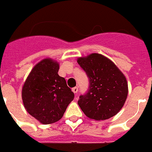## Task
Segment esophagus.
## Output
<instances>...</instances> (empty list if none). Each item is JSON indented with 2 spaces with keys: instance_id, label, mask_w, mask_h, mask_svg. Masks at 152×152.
<instances>
[{
  "instance_id": "esophagus-1",
  "label": "esophagus",
  "mask_w": 152,
  "mask_h": 152,
  "mask_svg": "<svg viewBox=\"0 0 152 152\" xmlns=\"http://www.w3.org/2000/svg\"><path fill=\"white\" fill-rule=\"evenodd\" d=\"M72 90V91L76 94V93H77V91H78V88H77V87H75V88H73Z\"/></svg>"
}]
</instances>
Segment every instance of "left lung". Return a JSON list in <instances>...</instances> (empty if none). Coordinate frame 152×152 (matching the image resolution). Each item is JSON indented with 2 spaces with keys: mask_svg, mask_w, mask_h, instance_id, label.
I'll use <instances>...</instances> for the list:
<instances>
[{
  "mask_svg": "<svg viewBox=\"0 0 152 152\" xmlns=\"http://www.w3.org/2000/svg\"><path fill=\"white\" fill-rule=\"evenodd\" d=\"M89 78L88 93L80 96L78 104L85 115L95 120L114 116L124 105L128 93L127 79L110 59L91 53L77 59Z\"/></svg>",
  "mask_w": 152,
  "mask_h": 152,
  "instance_id": "left-lung-1",
  "label": "left lung"
}]
</instances>
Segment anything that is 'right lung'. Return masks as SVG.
Masks as SVG:
<instances>
[{"mask_svg":"<svg viewBox=\"0 0 152 152\" xmlns=\"http://www.w3.org/2000/svg\"><path fill=\"white\" fill-rule=\"evenodd\" d=\"M59 63L45 58L33 67L22 87L24 107L42 124H50L63 117L74 93L65 79L58 75Z\"/></svg>","mask_w":152,"mask_h":152,"instance_id":"1","label":"right lung"}]
</instances>
